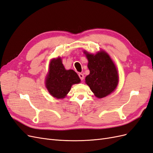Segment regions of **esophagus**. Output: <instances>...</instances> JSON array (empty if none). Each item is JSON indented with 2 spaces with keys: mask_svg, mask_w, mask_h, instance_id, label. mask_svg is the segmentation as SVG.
<instances>
[{
  "mask_svg": "<svg viewBox=\"0 0 153 153\" xmlns=\"http://www.w3.org/2000/svg\"><path fill=\"white\" fill-rule=\"evenodd\" d=\"M78 76H79V77H80V80H84V75H83L82 73H79V74H78Z\"/></svg>",
  "mask_w": 153,
  "mask_h": 153,
  "instance_id": "34e87169",
  "label": "esophagus"
}]
</instances>
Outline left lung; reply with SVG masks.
Here are the masks:
<instances>
[{
  "label": "left lung",
  "instance_id": "1",
  "mask_svg": "<svg viewBox=\"0 0 153 153\" xmlns=\"http://www.w3.org/2000/svg\"><path fill=\"white\" fill-rule=\"evenodd\" d=\"M84 53L88 59L90 74L85 77L86 84L98 98H102L113 92L117 86L119 76L112 59L101 51L96 55Z\"/></svg>",
  "mask_w": 153,
  "mask_h": 153
}]
</instances>
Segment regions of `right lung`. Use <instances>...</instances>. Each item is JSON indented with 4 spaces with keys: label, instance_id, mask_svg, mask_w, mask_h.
Segmentation results:
<instances>
[{
    "label": "right lung",
    "instance_id": "add662e5",
    "mask_svg": "<svg viewBox=\"0 0 153 153\" xmlns=\"http://www.w3.org/2000/svg\"><path fill=\"white\" fill-rule=\"evenodd\" d=\"M80 82V78L76 72L72 69L66 70L61 59L52 60L46 80V87L54 98H64L70 91L72 85Z\"/></svg>",
    "mask_w": 153,
    "mask_h": 153
}]
</instances>
